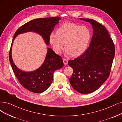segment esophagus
<instances>
[{
	"mask_svg": "<svg viewBox=\"0 0 122 122\" xmlns=\"http://www.w3.org/2000/svg\"><path fill=\"white\" fill-rule=\"evenodd\" d=\"M63 63H64V64L67 65V64H68V60H67L66 59L63 58Z\"/></svg>",
	"mask_w": 122,
	"mask_h": 122,
	"instance_id": "1",
	"label": "esophagus"
}]
</instances>
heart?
<instances>
[{
  "label": "heart",
  "instance_id": "obj_1",
  "mask_svg": "<svg viewBox=\"0 0 122 122\" xmlns=\"http://www.w3.org/2000/svg\"><path fill=\"white\" fill-rule=\"evenodd\" d=\"M91 36L87 27L66 22L57 30L56 34H51L49 41L56 53H60L64 44L66 53L72 57H76L85 52Z\"/></svg>",
  "mask_w": 122,
  "mask_h": 122
}]
</instances>
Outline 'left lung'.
I'll use <instances>...</instances> for the list:
<instances>
[{
  "label": "left lung",
  "mask_w": 122,
  "mask_h": 122,
  "mask_svg": "<svg viewBox=\"0 0 122 122\" xmlns=\"http://www.w3.org/2000/svg\"><path fill=\"white\" fill-rule=\"evenodd\" d=\"M80 19L93 26V34L87 50L74 60H69L68 65L73 69L69 81L78 92L88 94L99 88L108 78L115 48L104 26L93 19Z\"/></svg>",
  "instance_id": "obj_1"
}]
</instances>
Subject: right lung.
Segmentation results:
<instances>
[{
    "label": "right lung",
    "instance_id": "obj_1",
    "mask_svg": "<svg viewBox=\"0 0 122 122\" xmlns=\"http://www.w3.org/2000/svg\"><path fill=\"white\" fill-rule=\"evenodd\" d=\"M61 18L58 17L35 19L21 26L15 32L9 53V60L13 71L20 83L31 92L40 93L44 92L51 84L55 70L64 65L62 58L54 51L48 48L44 63L38 69L31 72H24L19 69L11 58V46L15 37L19 34L28 31H34L41 35L47 45L50 44L49 38Z\"/></svg>",
    "mask_w": 122,
    "mask_h": 122
}]
</instances>
